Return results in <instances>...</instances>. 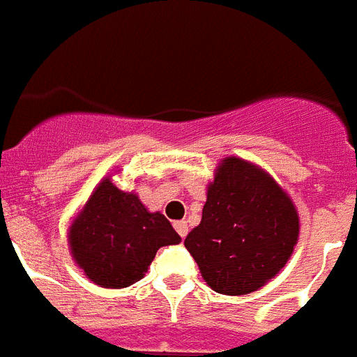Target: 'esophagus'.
<instances>
[{
    "instance_id": "1",
    "label": "esophagus",
    "mask_w": 357,
    "mask_h": 357,
    "mask_svg": "<svg viewBox=\"0 0 357 357\" xmlns=\"http://www.w3.org/2000/svg\"><path fill=\"white\" fill-rule=\"evenodd\" d=\"M173 227H175V230L178 232V236H181V238H186V236H188V223H186V221H175V225H173Z\"/></svg>"
}]
</instances>
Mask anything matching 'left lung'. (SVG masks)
I'll return each mask as SVG.
<instances>
[{
  "instance_id": "8db88e82",
  "label": "left lung",
  "mask_w": 357,
  "mask_h": 357,
  "mask_svg": "<svg viewBox=\"0 0 357 357\" xmlns=\"http://www.w3.org/2000/svg\"><path fill=\"white\" fill-rule=\"evenodd\" d=\"M298 232V212L284 188L259 165L227 156L206 188L201 223L184 245L213 291L249 295L280 273Z\"/></svg>"
}]
</instances>
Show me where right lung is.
<instances>
[{"instance_id": "right-lung-1", "label": "right lung", "mask_w": 357, "mask_h": 357, "mask_svg": "<svg viewBox=\"0 0 357 357\" xmlns=\"http://www.w3.org/2000/svg\"><path fill=\"white\" fill-rule=\"evenodd\" d=\"M181 243L160 212H149L138 193L119 190L105 176L68 230L71 258L93 284L121 289L142 280L156 250Z\"/></svg>"}]
</instances>
